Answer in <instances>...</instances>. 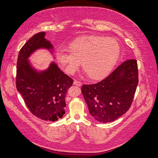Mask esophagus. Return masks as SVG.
Segmentation results:
<instances>
[{"mask_svg":"<svg viewBox=\"0 0 158 158\" xmlns=\"http://www.w3.org/2000/svg\"><path fill=\"white\" fill-rule=\"evenodd\" d=\"M73 84H74L75 85H77V86H78V87H81V86H82V82H80V81H76V80H75V81H74V82H73Z\"/></svg>","mask_w":158,"mask_h":158,"instance_id":"1","label":"esophagus"}]
</instances>
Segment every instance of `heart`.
<instances>
[{
  "instance_id": "b5f03b06",
  "label": "heart",
  "mask_w": 158,
  "mask_h": 158,
  "mask_svg": "<svg viewBox=\"0 0 158 158\" xmlns=\"http://www.w3.org/2000/svg\"><path fill=\"white\" fill-rule=\"evenodd\" d=\"M70 51L56 53L58 63L67 73L73 75L81 66L90 78L99 80L108 76L120 56V45L113 38L85 35L69 44Z\"/></svg>"
}]
</instances>
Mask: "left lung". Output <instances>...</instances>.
<instances>
[{
    "instance_id": "8db88e82",
    "label": "left lung",
    "mask_w": 158,
    "mask_h": 158,
    "mask_svg": "<svg viewBox=\"0 0 158 158\" xmlns=\"http://www.w3.org/2000/svg\"><path fill=\"white\" fill-rule=\"evenodd\" d=\"M138 82L137 61L128 59L103 81L82 85L81 92L92 117L110 123L130 109Z\"/></svg>"
}]
</instances>
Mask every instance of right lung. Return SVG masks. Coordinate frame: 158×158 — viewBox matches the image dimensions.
I'll return each instance as SVG.
<instances>
[{
	"mask_svg": "<svg viewBox=\"0 0 158 158\" xmlns=\"http://www.w3.org/2000/svg\"><path fill=\"white\" fill-rule=\"evenodd\" d=\"M45 35V32L35 34L21 48L17 62L16 87L33 115L54 122L65 113V97L73 81L55 62L43 72H37L30 65L27 59L35 50H52Z\"/></svg>",
	"mask_w": 158,
	"mask_h": 158,
	"instance_id": "1",
	"label": "right lung"
}]
</instances>
